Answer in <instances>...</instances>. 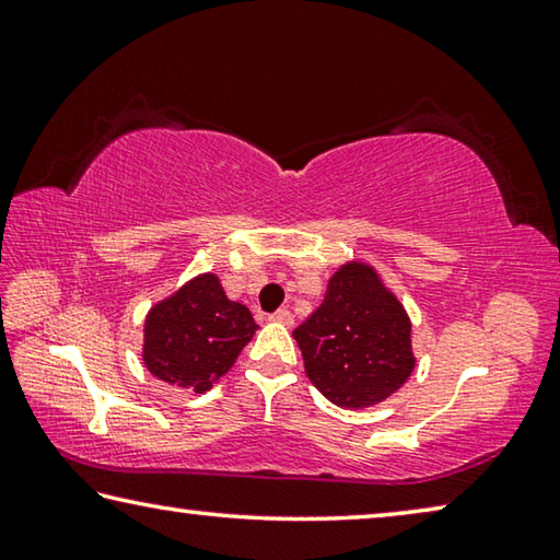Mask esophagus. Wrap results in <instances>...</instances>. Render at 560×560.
Wrapping results in <instances>:
<instances>
[{
    "label": "esophagus",
    "instance_id": "esophagus-1",
    "mask_svg": "<svg viewBox=\"0 0 560 560\" xmlns=\"http://www.w3.org/2000/svg\"><path fill=\"white\" fill-rule=\"evenodd\" d=\"M271 320H277V324H283V326H291L293 324V316H291V311L289 308H279V311H273V314L269 316Z\"/></svg>",
    "mask_w": 560,
    "mask_h": 560
}]
</instances>
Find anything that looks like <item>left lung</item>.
<instances>
[{"instance_id": "left-lung-1", "label": "left lung", "mask_w": 560, "mask_h": 560, "mask_svg": "<svg viewBox=\"0 0 560 560\" xmlns=\"http://www.w3.org/2000/svg\"><path fill=\"white\" fill-rule=\"evenodd\" d=\"M293 338L308 381L343 410L383 402L415 368L410 318L365 264L334 273L324 303Z\"/></svg>"}]
</instances>
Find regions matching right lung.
<instances>
[{
  "label": "right lung",
  "instance_id": "add662e5",
  "mask_svg": "<svg viewBox=\"0 0 560 560\" xmlns=\"http://www.w3.org/2000/svg\"><path fill=\"white\" fill-rule=\"evenodd\" d=\"M257 328L249 308L226 299L214 273H202L150 308L145 368L158 381L205 393L230 371Z\"/></svg>",
  "mask_w": 560,
  "mask_h": 560
}]
</instances>
